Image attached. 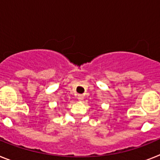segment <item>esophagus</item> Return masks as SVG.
<instances>
[{"label": "esophagus", "instance_id": "obj_1", "mask_svg": "<svg viewBox=\"0 0 160 160\" xmlns=\"http://www.w3.org/2000/svg\"><path fill=\"white\" fill-rule=\"evenodd\" d=\"M83 98H84V96H83L82 94H78V99L79 101H82Z\"/></svg>", "mask_w": 160, "mask_h": 160}]
</instances>
